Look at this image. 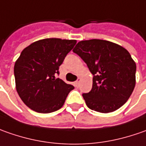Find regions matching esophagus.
<instances>
[{
    "mask_svg": "<svg viewBox=\"0 0 146 146\" xmlns=\"http://www.w3.org/2000/svg\"><path fill=\"white\" fill-rule=\"evenodd\" d=\"M79 84H80V79H78V81H76V82H74V85H75L76 87H78V86H79Z\"/></svg>",
    "mask_w": 146,
    "mask_h": 146,
    "instance_id": "esophagus-1",
    "label": "esophagus"
}]
</instances>
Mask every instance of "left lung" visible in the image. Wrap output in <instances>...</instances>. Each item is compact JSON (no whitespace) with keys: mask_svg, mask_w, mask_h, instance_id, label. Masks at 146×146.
<instances>
[{"mask_svg":"<svg viewBox=\"0 0 146 146\" xmlns=\"http://www.w3.org/2000/svg\"><path fill=\"white\" fill-rule=\"evenodd\" d=\"M94 75L91 90L83 94L90 109L109 113L127 102L136 85V63L122 46L103 40L78 42L73 48Z\"/></svg>","mask_w":146,"mask_h":146,"instance_id":"left-lung-1","label":"left lung"}]
</instances>
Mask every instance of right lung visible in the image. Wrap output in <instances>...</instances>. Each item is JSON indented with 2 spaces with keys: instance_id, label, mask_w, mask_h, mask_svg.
Wrapping results in <instances>:
<instances>
[{
  "instance_id": "add662e5",
  "label": "right lung",
  "mask_w": 146,
  "mask_h": 146,
  "mask_svg": "<svg viewBox=\"0 0 146 146\" xmlns=\"http://www.w3.org/2000/svg\"><path fill=\"white\" fill-rule=\"evenodd\" d=\"M74 39H40L24 48L14 64L16 90L28 108L38 113H51L63 107L73 90L55 75L74 47Z\"/></svg>"
}]
</instances>
